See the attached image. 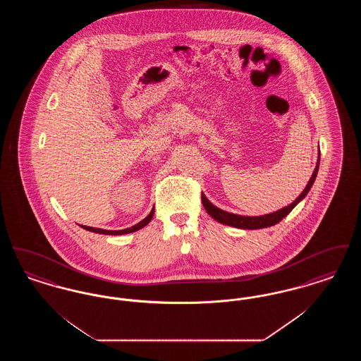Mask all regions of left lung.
I'll return each mask as SVG.
<instances>
[{
    "mask_svg": "<svg viewBox=\"0 0 361 361\" xmlns=\"http://www.w3.org/2000/svg\"><path fill=\"white\" fill-rule=\"evenodd\" d=\"M319 157L321 154L318 153V161H317V166L314 169V172L310 177L309 183L306 185V188L303 189V192L292 202L291 204L288 206L283 207L280 209H277L275 212H271V214H267V215H261V216H245V215H237V214H233V212H227L224 209H221L216 206H214L208 199H207L206 195L202 193V203L206 208L207 214L214 218L216 222L219 224H227V226H231V227H237V228H243V230H257V228H265V227H271V226H275L276 224H279L283 218H286L292 209L296 207L298 203H300L306 195L309 193L310 189L312 187L314 181H315V177L318 174V169H319Z\"/></svg>",
    "mask_w": 361,
    "mask_h": 361,
    "instance_id": "1",
    "label": "left lung"
}]
</instances>
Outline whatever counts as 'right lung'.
I'll use <instances>...</instances> for the list:
<instances>
[{
	"mask_svg": "<svg viewBox=\"0 0 361 361\" xmlns=\"http://www.w3.org/2000/svg\"><path fill=\"white\" fill-rule=\"evenodd\" d=\"M153 215H154V207H153V209L150 211V214L145 218V219H142L139 224H135V226H131V227H128V228H124V230H104V228H97V227H90V226H81L82 228H85L87 231H92V233H96V234H105V235H123V234H130V233H134V231H137V230H140L142 227H145V226H147L149 222L153 219Z\"/></svg>",
	"mask_w": 361,
	"mask_h": 361,
	"instance_id": "right-lung-1",
	"label": "right lung"
}]
</instances>
